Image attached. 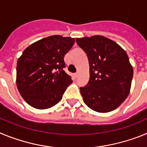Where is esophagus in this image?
I'll use <instances>...</instances> for the list:
<instances>
[{"label": "esophagus", "instance_id": "34e87169", "mask_svg": "<svg viewBox=\"0 0 147 147\" xmlns=\"http://www.w3.org/2000/svg\"><path fill=\"white\" fill-rule=\"evenodd\" d=\"M74 76L75 78H77V76H78V73H75L74 74Z\"/></svg>", "mask_w": 147, "mask_h": 147}]
</instances>
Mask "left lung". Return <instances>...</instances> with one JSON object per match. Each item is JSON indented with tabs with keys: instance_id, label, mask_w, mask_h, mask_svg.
<instances>
[{
	"instance_id": "left-lung-1",
	"label": "left lung",
	"mask_w": 147,
	"mask_h": 147,
	"mask_svg": "<svg viewBox=\"0 0 147 147\" xmlns=\"http://www.w3.org/2000/svg\"><path fill=\"white\" fill-rule=\"evenodd\" d=\"M76 43L89 61V82L80 88L84 102L98 113L115 110L130 90L133 68L127 53L116 42L100 35L76 38Z\"/></svg>"
}]
</instances>
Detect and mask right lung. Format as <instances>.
Instances as JSON below:
<instances>
[{
    "label": "right lung",
    "mask_w": 147,
    "mask_h": 147,
    "mask_svg": "<svg viewBox=\"0 0 147 147\" xmlns=\"http://www.w3.org/2000/svg\"><path fill=\"white\" fill-rule=\"evenodd\" d=\"M74 42V38L54 35L34 42L24 50L17 63L16 83L30 106L42 110L60 102L73 82L63 68L65 55Z\"/></svg>",
    "instance_id": "add662e5"
}]
</instances>
